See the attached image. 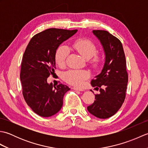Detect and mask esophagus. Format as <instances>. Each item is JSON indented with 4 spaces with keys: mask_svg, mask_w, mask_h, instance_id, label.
Wrapping results in <instances>:
<instances>
[{
    "mask_svg": "<svg viewBox=\"0 0 148 148\" xmlns=\"http://www.w3.org/2000/svg\"><path fill=\"white\" fill-rule=\"evenodd\" d=\"M73 90H76V91H83V90H82V89H80V88H76V87H74L73 88Z\"/></svg>",
    "mask_w": 148,
    "mask_h": 148,
    "instance_id": "obj_1",
    "label": "esophagus"
}]
</instances>
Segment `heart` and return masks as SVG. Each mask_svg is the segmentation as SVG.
<instances>
[{
	"instance_id": "heart-1",
	"label": "heart",
	"mask_w": 148,
	"mask_h": 148,
	"mask_svg": "<svg viewBox=\"0 0 148 148\" xmlns=\"http://www.w3.org/2000/svg\"><path fill=\"white\" fill-rule=\"evenodd\" d=\"M71 48L80 54L83 58L88 60L89 64L94 69H98L102 65L103 58L97 55V47L92 40L88 39H79L72 43ZM67 47L62 45L56 49L55 62L59 67L64 66L68 55ZM90 77L89 72L86 70H70L64 75L67 83L74 86H80L84 81Z\"/></svg>"
}]
</instances>
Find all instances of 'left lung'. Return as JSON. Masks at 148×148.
<instances>
[{
  "instance_id": "left-lung-1",
  "label": "left lung",
  "mask_w": 148,
  "mask_h": 148,
  "mask_svg": "<svg viewBox=\"0 0 148 148\" xmlns=\"http://www.w3.org/2000/svg\"><path fill=\"white\" fill-rule=\"evenodd\" d=\"M104 50L106 58L100 74L91 81L99 90L95 100L87 107L88 111L96 117L106 119L120 109L126 97L128 83L126 58L122 44L117 37L106 30H93Z\"/></svg>"
}]
</instances>
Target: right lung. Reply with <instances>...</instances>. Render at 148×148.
<instances>
[{
  "instance_id": "obj_1",
  "label": "right lung",
  "mask_w": 148,
  "mask_h": 148,
  "mask_svg": "<svg viewBox=\"0 0 148 148\" xmlns=\"http://www.w3.org/2000/svg\"><path fill=\"white\" fill-rule=\"evenodd\" d=\"M77 31L45 30L30 39L25 51L20 71L22 93L28 106L42 117L56 114L62 108L65 93L70 90L65 84H48L47 78L55 72L58 46Z\"/></svg>"
}]
</instances>
